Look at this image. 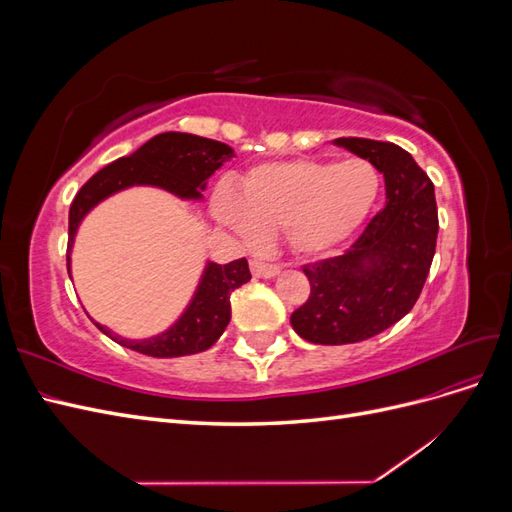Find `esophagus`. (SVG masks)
<instances>
[{"label":"esophagus","instance_id":"34e87169","mask_svg":"<svg viewBox=\"0 0 512 512\" xmlns=\"http://www.w3.org/2000/svg\"><path fill=\"white\" fill-rule=\"evenodd\" d=\"M250 269H252L254 277H273V275L280 273V267L273 265V262H265V260H258V258L250 260Z\"/></svg>","mask_w":512,"mask_h":512}]
</instances>
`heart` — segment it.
<instances>
[{"label":"heart","mask_w":512,"mask_h":512,"mask_svg":"<svg viewBox=\"0 0 512 512\" xmlns=\"http://www.w3.org/2000/svg\"><path fill=\"white\" fill-rule=\"evenodd\" d=\"M378 190V170L367 160L329 164L299 158L252 168L239 183V196L222 185L213 209L247 239L258 228L284 230L294 252L320 256L363 224Z\"/></svg>","instance_id":"heart-1"}]
</instances>
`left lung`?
<instances>
[{
    "label": "left lung",
    "instance_id": "1",
    "mask_svg": "<svg viewBox=\"0 0 512 512\" xmlns=\"http://www.w3.org/2000/svg\"><path fill=\"white\" fill-rule=\"evenodd\" d=\"M335 143L380 170L386 203L348 250L303 265L309 297L290 324L322 346L363 342L404 318L421 297L438 239L433 183L408 151L356 136Z\"/></svg>",
    "mask_w": 512,
    "mask_h": 512
}]
</instances>
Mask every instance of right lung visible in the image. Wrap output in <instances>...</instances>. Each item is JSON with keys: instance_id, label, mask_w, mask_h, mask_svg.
<instances>
[{"instance_id": "add662e5", "label": "right lung", "mask_w": 512, "mask_h": 512, "mask_svg": "<svg viewBox=\"0 0 512 512\" xmlns=\"http://www.w3.org/2000/svg\"><path fill=\"white\" fill-rule=\"evenodd\" d=\"M228 158H232V149L224 143L211 141V138L183 134V132H164L153 136L141 149H136L132 156L119 158L104 166L91 177L83 188L76 192L70 205L68 220V275H70V247L76 235L79 222L85 213L98 205L102 198L117 190L128 188L134 183L158 185L181 198H200L198 190L207 188L209 177L218 170ZM252 280L250 267L245 258H237L228 265L209 267L203 275V282L198 286L196 297L179 322L166 333L130 342L106 331L113 342L136 350L147 356H160V359H173V356L196 354L211 348L224 333L230 322V294L235 288Z\"/></svg>"}]
</instances>
